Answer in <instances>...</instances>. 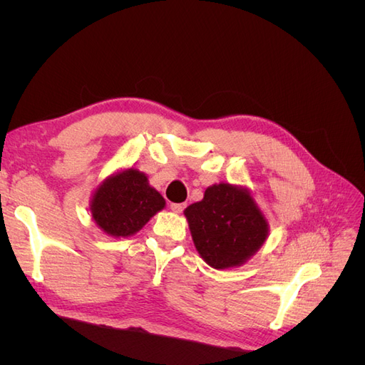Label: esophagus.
I'll return each instance as SVG.
<instances>
[{
	"instance_id": "esophagus-1",
	"label": "esophagus",
	"mask_w": 365,
	"mask_h": 365,
	"mask_svg": "<svg viewBox=\"0 0 365 365\" xmlns=\"http://www.w3.org/2000/svg\"><path fill=\"white\" fill-rule=\"evenodd\" d=\"M170 208L173 210L175 213H181L182 210L185 208V204H170Z\"/></svg>"
}]
</instances>
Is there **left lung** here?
Segmentation results:
<instances>
[{
  "mask_svg": "<svg viewBox=\"0 0 365 365\" xmlns=\"http://www.w3.org/2000/svg\"><path fill=\"white\" fill-rule=\"evenodd\" d=\"M184 215L197 252L215 269L240 267L268 237V220L244 187L210 185Z\"/></svg>",
  "mask_w": 365,
  "mask_h": 365,
  "instance_id": "8db88e82",
  "label": "left lung"
}]
</instances>
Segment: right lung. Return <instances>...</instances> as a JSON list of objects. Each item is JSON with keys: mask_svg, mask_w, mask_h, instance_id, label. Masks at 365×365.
Listing matches in <instances>:
<instances>
[{"mask_svg": "<svg viewBox=\"0 0 365 365\" xmlns=\"http://www.w3.org/2000/svg\"><path fill=\"white\" fill-rule=\"evenodd\" d=\"M164 205V197L149 185L148 176L130 168L108 176L97 187L91 216L106 235L128 237L145 227Z\"/></svg>", "mask_w": 365, "mask_h": 365, "instance_id": "add662e5", "label": "right lung"}]
</instances>
